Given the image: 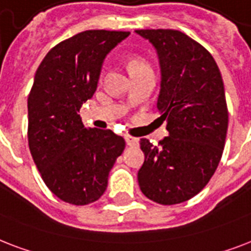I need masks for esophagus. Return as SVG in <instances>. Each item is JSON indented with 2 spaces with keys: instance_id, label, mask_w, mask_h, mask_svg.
Instances as JSON below:
<instances>
[{
  "instance_id": "1",
  "label": "esophagus",
  "mask_w": 251,
  "mask_h": 251,
  "mask_svg": "<svg viewBox=\"0 0 251 251\" xmlns=\"http://www.w3.org/2000/svg\"><path fill=\"white\" fill-rule=\"evenodd\" d=\"M125 140H126V144L130 147L139 146V139H138V138H134V136H130V135H125Z\"/></svg>"
}]
</instances>
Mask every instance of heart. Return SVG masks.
Returning a JSON list of instances; mask_svg holds the SVG:
<instances>
[{
    "mask_svg": "<svg viewBox=\"0 0 251 251\" xmlns=\"http://www.w3.org/2000/svg\"><path fill=\"white\" fill-rule=\"evenodd\" d=\"M148 67H150V64L142 58H132L130 60V69H131V72L142 68H148Z\"/></svg>",
    "mask_w": 251,
    "mask_h": 251,
    "instance_id": "1",
    "label": "heart"
}]
</instances>
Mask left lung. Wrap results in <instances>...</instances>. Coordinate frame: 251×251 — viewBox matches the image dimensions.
Instances as JSON below:
<instances>
[{"instance_id":"8db88e82","label":"left lung","mask_w":251,"mask_h":251,"mask_svg":"<svg viewBox=\"0 0 251 251\" xmlns=\"http://www.w3.org/2000/svg\"><path fill=\"white\" fill-rule=\"evenodd\" d=\"M135 32L157 51V108L169 131L158 146L140 139V191L161 205L184 202L209 183L223 153L228 109L221 71L206 49L179 30Z\"/></svg>"}]
</instances>
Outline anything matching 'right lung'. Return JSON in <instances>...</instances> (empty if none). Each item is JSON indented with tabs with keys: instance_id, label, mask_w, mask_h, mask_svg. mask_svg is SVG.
Listing matches in <instances>:
<instances>
[{
	"instance_id": "obj_1",
	"label": "right lung",
	"mask_w": 251,
	"mask_h": 251,
	"mask_svg": "<svg viewBox=\"0 0 251 251\" xmlns=\"http://www.w3.org/2000/svg\"><path fill=\"white\" fill-rule=\"evenodd\" d=\"M130 32L85 30L52 48L41 62L28 97V143L49 189L72 205L104 193L125 140L112 130L86 129L79 108L97 90L112 49Z\"/></svg>"
}]
</instances>
